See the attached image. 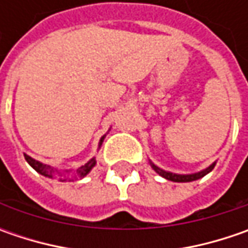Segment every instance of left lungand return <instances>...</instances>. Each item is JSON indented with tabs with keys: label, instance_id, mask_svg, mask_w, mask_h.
I'll return each instance as SVG.
<instances>
[{
	"label": "left lung",
	"instance_id": "8db88e82",
	"mask_svg": "<svg viewBox=\"0 0 248 248\" xmlns=\"http://www.w3.org/2000/svg\"><path fill=\"white\" fill-rule=\"evenodd\" d=\"M150 166L152 168L157 172L158 175H161L163 178H166L168 181H172V182H192V181H196V179H200L204 175H207L210 171H213L215 167V163H213L210 167H207L205 170L200 171V172H196V174H186V175H182V174H172V172H168V171H164L161 168H158L157 166H155L152 161H150Z\"/></svg>",
	"mask_w": 248,
	"mask_h": 248
}]
</instances>
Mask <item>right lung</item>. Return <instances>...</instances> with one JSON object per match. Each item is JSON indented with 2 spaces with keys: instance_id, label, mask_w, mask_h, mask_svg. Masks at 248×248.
Returning <instances> with one entry per match:
<instances>
[{
  "instance_id": "right-lung-1",
  "label": "right lung",
  "mask_w": 248,
  "mask_h": 248,
  "mask_svg": "<svg viewBox=\"0 0 248 248\" xmlns=\"http://www.w3.org/2000/svg\"><path fill=\"white\" fill-rule=\"evenodd\" d=\"M105 137L106 135H103L102 138H100L99 140V148L102 146V142H103V139H105ZM24 158H26V161L30 164V166L33 167L34 170L38 172V174H41V175L44 176H48V178H53V175H55V172H56V170L55 168H52L51 166H46V164H43V163H40V161H37V160H34L33 157H30V156H27V155H24ZM95 164H96V160H95V157L91 158L90 161L87 163V164H84V166L78 167L76 171H66V174H69L70 172V175H72V178L67 175H64L63 178H61V181H72V179H77V178H84V176L87 175L88 172H90L91 170L95 167ZM74 172L75 174H73L72 172ZM61 174V172H59Z\"/></svg>"
}]
</instances>
